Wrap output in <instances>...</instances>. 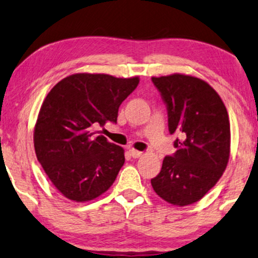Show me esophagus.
Returning <instances> with one entry per match:
<instances>
[{
	"label": "esophagus",
	"instance_id": "obj_1",
	"mask_svg": "<svg viewBox=\"0 0 258 258\" xmlns=\"http://www.w3.org/2000/svg\"><path fill=\"white\" fill-rule=\"evenodd\" d=\"M130 155H131L133 158H138V157H140V156H142V152L137 151V150H135V149H131V150H130Z\"/></svg>",
	"mask_w": 258,
	"mask_h": 258
}]
</instances>
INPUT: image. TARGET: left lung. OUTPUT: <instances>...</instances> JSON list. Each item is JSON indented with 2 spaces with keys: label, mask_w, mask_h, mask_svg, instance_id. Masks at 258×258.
<instances>
[{
  "label": "left lung",
  "mask_w": 258,
  "mask_h": 258,
  "mask_svg": "<svg viewBox=\"0 0 258 258\" xmlns=\"http://www.w3.org/2000/svg\"><path fill=\"white\" fill-rule=\"evenodd\" d=\"M151 80L167 106L169 132L178 136L176 152L163 159L152 188L169 204H194L217 183L229 162V114L217 91L200 78L175 74Z\"/></svg>",
  "instance_id": "left-lung-1"
}]
</instances>
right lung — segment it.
<instances>
[{
    "instance_id": "right-lung-1",
    "label": "right lung",
    "mask_w": 258,
    "mask_h": 258,
    "mask_svg": "<svg viewBox=\"0 0 258 258\" xmlns=\"http://www.w3.org/2000/svg\"><path fill=\"white\" fill-rule=\"evenodd\" d=\"M138 77L76 74L52 88L34 128L37 158L65 198L89 201L105 193L125 163L123 149L95 136L94 128L116 123L119 107Z\"/></svg>"
}]
</instances>
